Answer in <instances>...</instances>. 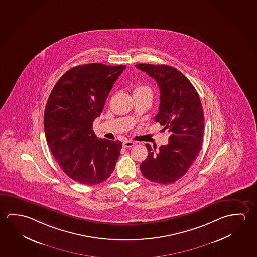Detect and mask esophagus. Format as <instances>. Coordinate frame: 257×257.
Wrapping results in <instances>:
<instances>
[{"instance_id": "obj_1", "label": "esophagus", "mask_w": 257, "mask_h": 257, "mask_svg": "<svg viewBox=\"0 0 257 257\" xmlns=\"http://www.w3.org/2000/svg\"><path fill=\"white\" fill-rule=\"evenodd\" d=\"M135 143L132 142V141H124L122 143V146L124 148H131L135 146Z\"/></svg>"}]
</instances>
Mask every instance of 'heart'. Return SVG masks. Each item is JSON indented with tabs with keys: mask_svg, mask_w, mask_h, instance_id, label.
Masks as SVG:
<instances>
[{
	"mask_svg": "<svg viewBox=\"0 0 257 257\" xmlns=\"http://www.w3.org/2000/svg\"><path fill=\"white\" fill-rule=\"evenodd\" d=\"M133 94H134V97H136V96H149V97H152V88H150L148 85H137L133 89Z\"/></svg>",
	"mask_w": 257,
	"mask_h": 257,
	"instance_id": "1",
	"label": "heart"
}]
</instances>
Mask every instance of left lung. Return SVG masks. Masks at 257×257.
<instances>
[{
    "label": "left lung",
    "mask_w": 257,
    "mask_h": 257,
    "mask_svg": "<svg viewBox=\"0 0 257 257\" xmlns=\"http://www.w3.org/2000/svg\"><path fill=\"white\" fill-rule=\"evenodd\" d=\"M135 66L158 82L160 104L155 121L170 132L169 143L158 152L146 144L149 154L140 169L150 181L172 184L185 176L201 151L204 132L202 103L193 84L176 68L149 63Z\"/></svg>",
    "instance_id": "left-lung-1"
}]
</instances>
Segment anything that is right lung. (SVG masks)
I'll return each mask as SVG.
<instances>
[{"label": "right lung", "mask_w": 257, "mask_h": 257, "mask_svg": "<svg viewBox=\"0 0 257 257\" xmlns=\"http://www.w3.org/2000/svg\"><path fill=\"white\" fill-rule=\"evenodd\" d=\"M125 65L89 63L70 69L47 100L44 129L48 147L63 172L85 185L100 184L114 171L122 143L97 139L93 122Z\"/></svg>", "instance_id": "1"}]
</instances>
